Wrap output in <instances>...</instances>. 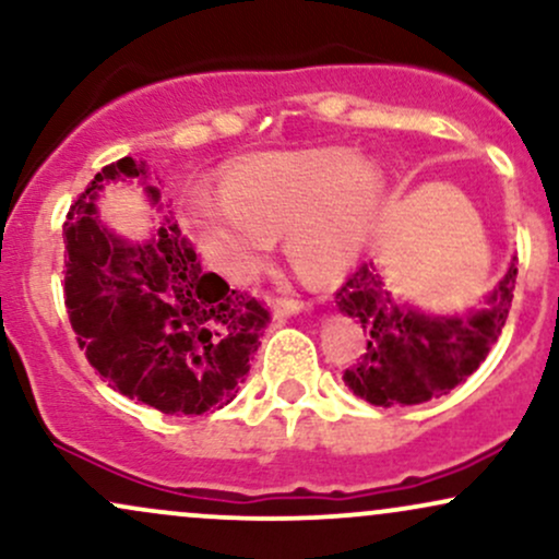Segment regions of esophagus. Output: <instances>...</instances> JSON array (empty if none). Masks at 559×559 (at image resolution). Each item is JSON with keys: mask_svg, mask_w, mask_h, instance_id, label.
Wrapping results in <instances>:
<instances>
[{"mask_svg": "<svg viewBox=\"0 0 559 559\" xmlns=\"http://www.w3.org/2000/svg\"><path fill=\"white\" fill-rule=\"evenodd\" d=\"M271 310H273V318L281 320V318H288V316H297V312L305 310V301L294 299V297H273L271 299Z\"/></svg>", "mask_w": 559, "mask_h": 559, "instance_id": "esophagus-1", "label": "esophagus"}]
</instances>
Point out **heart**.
<instances>
[{
  "label": "heart",
  "mask_w": 559,
  "mask_h": 559,
  "mask_svg": "<svg viewBox=\"0 0 559 559\" xmlns=\"http://www.w3.org/2000/svg\"><path fill=\"white\" fill-rule=\"evenodd\" d=\"M383 176L346 150L267 152L223 178V197H197L186 228L202 258L236 284L260 271L275 234L299 273L323 278L357 260L381 207Z\"/></svg>",
  "instance_id": "b5f03b06"
}]
</instances>
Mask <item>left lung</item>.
<instances>
[{
	"label": "left lung",
	"mask_w": 559,
	"mask_h": 559,
	"mask_svg": "<svg viewBox=\"0 0 559 559\" xmlns=\"http://www.w3.org/2000/svg\"><path fill=\"white\" fill-rule=\"evenodd\" d=\"M518 267L465 316H431L404 305L389 292L373 262H362L336 292L344 316L362 325L368 349L344 370V383L376 407H407L449 394L476 373L504 329Z\"/></svg>",
	"instance_id": "left-lung-1"
}]
</instances>
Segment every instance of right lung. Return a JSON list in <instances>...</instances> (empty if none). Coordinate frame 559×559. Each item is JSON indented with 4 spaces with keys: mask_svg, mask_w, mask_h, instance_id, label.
Here are the masks:
<instances>
[{
    "mask_svg": "<svg viewBox=\"0 0 559 559\" xmlns=\"http://www.w3.org/2000/svg\"><path fill=\"white\" fill-rule=\"evenodd\" d=\"M150 176L146 163L105 165L70 207L66 307L79 346L115 391L165 415H202L234 400L271 312L207 273L178 223L128 241L96 213L105 183ZM152 204L157 186H144Z\"/></svg>",
    "mask_w": 559,
    "mask_h": 559,
    "instance_id": "add662e5",
    "label": "right lung"
}]
</instances>
